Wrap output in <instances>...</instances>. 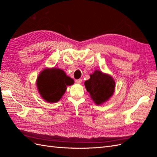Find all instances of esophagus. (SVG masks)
I'll list each match as a JSON object with an SVG mask.
<instances>
[{"instance_id":"34e87169","label":"esophagus","mask_w":157,"mask_h":157,"mask_svg":"<svg viewBox=\"0 0 157 157\" xmlns=\"http://www.w3.org/2000/svg\"><path fill=\"white\" fill-rule=\"evenodd\" d=\"M75 82H76V83H77V84H80L82 82V79H78V80H75Z\"/></svg>"}]
</instances>
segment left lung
I'll return each instance as SVG.
<instances>
[{
    "mask_svg": "<svg viewBox=\"0 0 157 157\" xmlns=\"http://www.w3.org/2000/svg\"><path fill=\"white\" fill-rule=\"evenodd\" d=\"M90 76V79L84 82L85 87L94 103L99 105L113 96L115 82L111 76L100 71L96 70Z\"/></svg>",
    "mask_w": 157,
    "mask_h": 157,
    "instance_id": "8db88e82",
    "label": "left lung"
}]
</instances>
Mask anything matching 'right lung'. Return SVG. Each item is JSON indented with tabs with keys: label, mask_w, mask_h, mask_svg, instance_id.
Segmentation results:
<instances>
[{
	"label": "right lung",
	"mask_w": 157,
	"mask_h": 157,
	"mask_svg": "<svg viewBox=\"0 0 157 157\" xmlns=\"http://www.w3.org/2000/svg\"><path fill=\"white\" fill-rule=\"evenodd\" d=\"M74 84L73 78L63 70L47 68L38 76L36 86L41 97L48 103H56L65 94L67 86Z\"/></svg>",
	"instance_id": "right-lung-1"
}]
</instances>
